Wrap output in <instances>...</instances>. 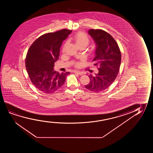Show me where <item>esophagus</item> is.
Segmentation results:
<instances>
[{
    "mask_svg": "<svg viewBox=\"0 0 153 153\" xmlns=\"http://www.w3.org/2000/svg\"><path fill=\"white\" fill-rule=\"evenodd\" d=\"M74 73L77 74L78 75H79L82 76L84 74L83 73H82V72H80V71H74Z\"/></svg>",
    "mask_w": 153,
    "mask_h": 153,
    "instance_id": "1",
    "label": "esophagus"
}]
</instances>
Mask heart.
I'll return each mask as SVG.
<instances>
[{
	"label": "heart",
	"instance_id": "b5f03b06",
	"mask_svg": "<svg viewBox=\"0 0 153 153\" xmlns=\"http://www.w3.org/2000/svg\"><path fill=\"white\" fill-rule=\"evenodd\" d=\"M74 40L75 42L76 45L77 46V47L84 46L85 48H86V46L88 45L89 42V40L87 36L82 31L78 32L74 36ZM67 45H68V42H66L63 46V49H62L63 52H65ZM75 66L76 67H78L79 66V63H76Z\"/></svg>",
	"mask_w": 153,
	"mask_h": 153
}]
</instances>
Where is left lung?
Instances as JSON below:
<instances>
[{
    "label": "left lung",
    "mask_w": 153,
    "mask_h": 153,
    "mask_svg": "<svg viewBox=\"0 0 153 153\" xmlns=\"http://www.w3.org/2000/svg\"><path fill=\"white\" fill-rule=\"evenodd\" d=\"M88 33L93 39L96 48L93 59L99 72L95 76H88L89 83L85 86L89 90L99 92L106 89L112 84L119 71L121 54L114 38L101 29H90Z\"/></svg>",
    "instance_id": "1"
}]
</instances>
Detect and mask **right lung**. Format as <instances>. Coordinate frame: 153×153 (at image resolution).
Returning a JSON list of instances; mask_svg holds the SVG:
<instances>
[{
	"label": "right lung",
	"mask_w": 153,
	"mask_h": 153,
	"mask_svg": "<svg viewBox=\"0 0 153 153\" xmlns=\"http://www.w3.org/2000/svg\"><path fill=\"white\" fill-rule=\"evenodd\" d=\"M71 32L70 30L62 29L44 34L32 44L28 50L25 67L30 79L36 88L45 94H53L59 90L70 74L59 73L53 67L59 59L62 42Z\"/></svg>",
	"instance_id": "add662e5"
}]
</instances>
